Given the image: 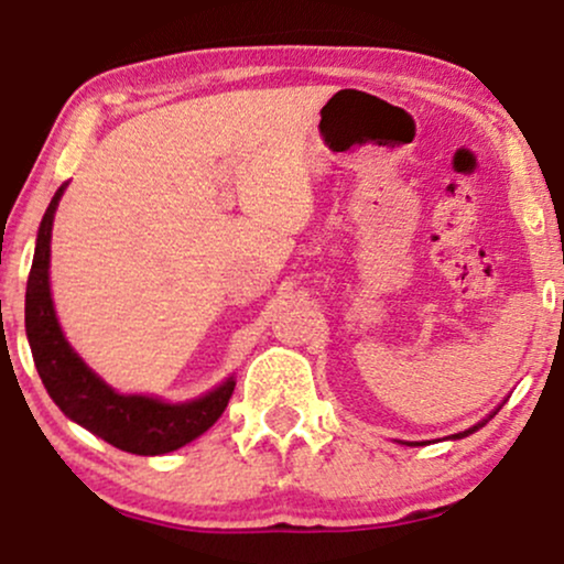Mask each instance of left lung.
<instances>
[{"mask_svg":"<svg viewBox=\"0 0 564 564\" xmlns=\"http://www.w3.org/2000/svg\"><path fill=\"white\" fill-rule=\"evenodd\" d=\"M482 424H485V422H482ZM482 424H475V426H471V430H467V432H458V435H453V440H458V437H467V435H471V432H477V430H480ZM408 445H413V443H408Z\"/></svg>","mask_w":564,"mask_h":564,"instance_id":"1","label":"left lung"}]
</instances>
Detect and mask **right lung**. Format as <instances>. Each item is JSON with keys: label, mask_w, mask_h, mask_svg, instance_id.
<instances>
[{"label": "right lung", "mask_w": 564, "mask_h": 564, "mask_svg": "<svg viewBox=\"0 0 564 564\" xmlns=\"http://www.w3.org/2000/svg\"><path fill=\"white\" fill-rule=\"evenodd\" d=\"M63 191L66 185L57 187L39 225L34 262L25 286V336L44 390L70 422L102 437L113 448L138 456H161L183 448L223 416L236 381L230 377L187 403H164L148 394L116 392L84 364L63 336L50 294V238Z\"/></svg>", "instance_id": "add662e5"}]
</instances>
